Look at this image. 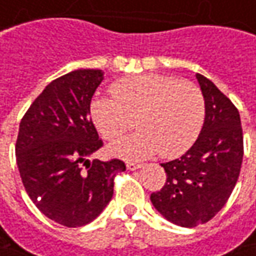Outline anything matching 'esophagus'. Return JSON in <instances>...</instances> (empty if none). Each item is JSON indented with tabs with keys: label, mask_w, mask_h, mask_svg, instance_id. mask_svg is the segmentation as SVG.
Returning a JSON list of instances; mask_svg holds the SVG:
<instances>
[{
	"label": "esophagus",
	"mask_w": 256,
	"mask_h": 256,
	"mask_svg": "<svg viewBox=\"0 0 256 256\" xmlns=\"http://www.w3.org/2000/svg\"><path fill=\"white\" fill-rule=\"evenodd\" d=\"M126 167H128V170H132V172H134V170H138V168H142V167H143V164L132 163V162H128V163L126 164Z\"/></svg>",
	"instance_id": "34e87169"
}]
</instances>
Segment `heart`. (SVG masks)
<instances>
[{
    "mask_svg": "<svg viewBox=\"0 0 256 256\" xmlns=\"http://www.w3.org/2000/svg\"><path fill=\"white\" fill-rule=\"evenodd\" d=\"M113 98H96L90 104L94 126L109 142L128 130L136 134L110 147L126 158H167L184 154L202 128L206 102L198 86L160 74L122 78L112 84Z\"/></svg>",
    "mask_w": 256,
    "mask_h": 256,
    "instance_id": "b5f03b06",
    "label": "heart"
}]
</instances>
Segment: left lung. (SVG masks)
<instances>
[{
	"mask_svg": "<svg viewBox=\"0 0 256 256\" xmlns=\"http://www.w3.org/2000/svg\"><path fill=\"white\" fill-rule=\"evenodd\" d=\"M206 102L198 138L180 158L163 163L167 181L150 196L152 204L172 224H206L224 207L241 172L244 136L238 109L206 76L196 75Z\"/></svg>",
	"mask_w": 256,
	"mask_h": 256,
	"instance_id": "8db88e82",
	"label": "left lung"
}]
</instances>
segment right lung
Wrapping results in <instances>:
<instances>
[{
	"instance_id": "obj_1",
	"label": "right lung",
	"mask_w": 256,
	"mask_h": 256,
	"mask_svg": "<svg viewBox=\"0 0 256 256\" xmlns=\"http://www.w3.org/2000/svg\"><path fill=\"white\" fill-rule=\"evenodd\" d=\"M102 80L100 69L58 78L20 123L15 154L24 187L44 216L69 228L99 216L113 197L114 176L126 170L118 158L89 160L103 146L90 119V100Z\"/></svg>"
}]
</instances>
